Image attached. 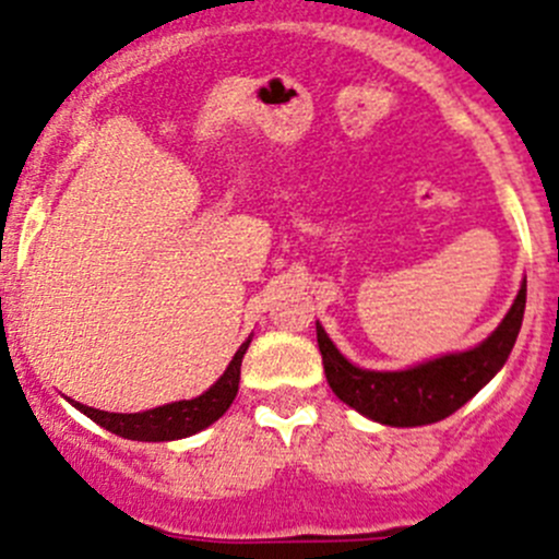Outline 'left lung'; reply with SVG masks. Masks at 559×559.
I'll return each instance as SVG.
<instances>
[{
    "label": "left lung",
    "mask_w": 559,
    "mask_h": 559,
    "mask_svg": "<svg viewBox=\"0 0 559 559\" xmlns=\"http://www.w3.org/2000/svg\"><path fill=\"white\" fill-rule=\"evenodd\" d=\"M524 306L526 281L521 284L519 297L502 325L479 347L419 364L405 372H369V369L353 367L333 347L322 325H317V344H320L325 378L342 403L380 425L416 427L441 421L466 405L502 369L521 331Z\"/></svg>",
    "instance_id": "left-lung-1"
}]
</instances>
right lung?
<instances>
[{"mask_svg":"<svg viewBox=\"0 0 559 559\" xmlns=\"http://www.w3.org/2000/svg\"><path fill=\"white\" fill-rule=\"evenodd\" d=\"M248 344L250 338L239 347L237 356L231 358L223 378L195 400L159 405V408L143 411V414H107V411L87 408L82 403L74 405L82 414L91 416L96 425H102L104 430L121 438H132V441H174V438H187L221 419L228 411V405L234 403L239 389V367H242V356L248 350Z\"/></svg>","mask_w":559,"mask_h":559,"instance_id":"right-lung-1","label":"right lung"}]
</instances>
